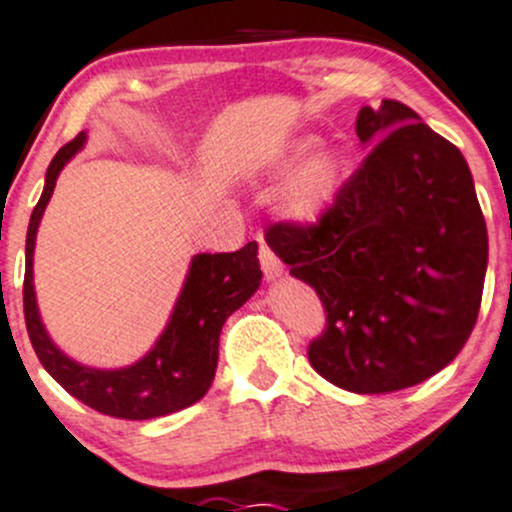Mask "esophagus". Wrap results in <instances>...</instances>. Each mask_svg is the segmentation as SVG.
Wrapping results in <instances>:
<instances>
[{"mask_svg": "<svg viewBox=\"0 0 512 512\" xmlns=\"http://www.w3.org/2000/svg\"><path fill=\"white\" fill-rule=\"evenodd\" d=\"M258 258H261V268H263V273H266L268 280H275L283 275V271H285L283 263H280V258L273 254L271 246H268L266 241H261V246H258Z\"/></svg>", "mask_w": 512, "mask_h": 512, "instance_id": "esophagus-1", "label": "esophagus"}]
</instances>
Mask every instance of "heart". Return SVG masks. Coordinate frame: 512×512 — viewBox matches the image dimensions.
Instances as JSON below:
<instances>
[{
	"instance_id": "obj_1",
	"label": "heart",
	"mask_w": 512,
	"mask_h": 512,
	"mask_svg": "<svg viewBox=\"0 0 512 512\" xmlns=\"http://www.w3.org/2000/svg\"><path fill=\"white\" fill-rule=\"evenodd\" d=\"M319 145L317 135H300L283 145L268 164L273 181L290 176L280 193V212L295 225H317L336 203L341 188V157L331 149H319Z\"/></svg>"
}]
</instances>
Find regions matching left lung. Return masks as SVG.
<instances>
[{
    "label": "left lung",
    "mask_w": 512,
    "mask_h": 512,
    "mask_svg": "<svg viewBox=\"0 0 512 512\" xmlns=\"http://www.w3.org/2000/svg\"><path fill=\"white\" fill-rule=\"evenodd\" d=\"M365 162L317 225L280 222L268 246L317 290L326 331L309 343L324 380L387 394L457 358L481 307L488 234L462 152L404 103L363 106Z\"/></svg>",
    "instance_id": "left-lung-1"
}]
</instances>
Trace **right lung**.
I'll return each instance as SVG.
<instances>
[{
  "mask_svg": "<svg viewBox=\"0 0 512 512\" xmlns=\"http://www.w3.org/2000/svg\"><path fill=\"white\" fill-rule=\"evenodd\" d=\"M86 145V132H79L55 154L45 174V188L33 208L26 234L24 314L33 350L45 370L74 399L99 413L125 421H149L169 416L195 404L208 394L217 370L220 333L229 314L249 300L261 285L258 244L249 241L232 254H198L188 268L186 283L174 304L164 331L137 363L99 370L72 360L55 346L40 319L36 287H33V249L38 225L48 208L55 181L65 164Z\"/></svg>",
  "mask_w": 512,
  "mask_h": 512,
  "instance_id": "add662e5",
  "label": "right lung"
}]
</instances>
